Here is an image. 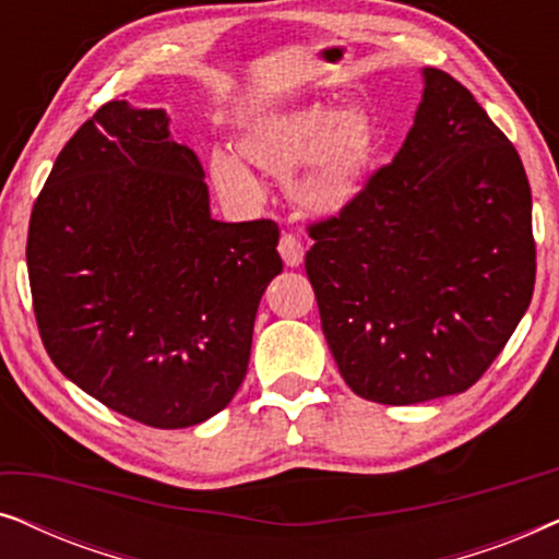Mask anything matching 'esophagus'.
I'll return each instance as SVG.
<instances>
[{"instance_id": "esophagus-1", "label": "esophagus", "mask_w": 559, "mask_h": 559, "mask_svg": "<svg viewBox=\"0 0 559 559\" xmlns=\"http://www.w3.org/2000/svg\"><path fill=\"white\" fill-rule=\"evenodd\" d=\"M277 249H280L282 262H285L287 266H300V264H302L305 247H302V241L297 239V236H293V234H282Z\"/></svg>"}]
</instances>
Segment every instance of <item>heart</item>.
<instances>
[{
  "label": "heart",
  "instance_id": "1",
  "mask_svg": "<svg viewBox=\"0 0 559 559\" xmlns=\"http://www.w3.org/2000/svg\"><path fill=\"white\" fill-rule=\"evenodd\" d=\"M236 150L272 178H288L289 193L310 213H338L366 186L379 152V127L364 106L335 109L316 102L270 111L249 121ZM213 188L224 201L251 209L264 198L257 175L228 152L209 159Z\"/></svg>",
  "mask_w": 559,
  "mask_h": 559
}]
</instances>
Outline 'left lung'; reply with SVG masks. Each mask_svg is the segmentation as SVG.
Returning a JSON list of instances; mask_svg holds the SVG:
<instances>
[{"instance_id":"1","label":"left lung","mask_w":559,"mask_h":559,"mask_svg":"<svg viewBox=\"0 0 559 559\" xmlns=\"http://www.w3.org/2000/svg\"><path fill=\"white\" fill-rule=\"evenodd\" d=\"M415 124L354 203L318 224L305 272L341 377L417 404L484 377L530 308L532 190L463 83L425 68Z\"/></svg>"}]
</instances>
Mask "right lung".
<instances>
[{
    "instance_id": "right-lung-1",
    "label": "right lung",
    "mask_w": 559,
    "mask_h": 559,
    "mask_svg": "<svg viewBox=\"0 0 559 559\" xmlns=\"http://www.w3.org/2000/svg\"><path fill=\"white\" fill-rule=\"evenodd\" d=\"M167 124L117 98L83 121L33 205L27 274L60 373L134 423L180 430L239 392L282 259L274 221L211 218L203 167Z\"/></svg>"
}]
</instances>
